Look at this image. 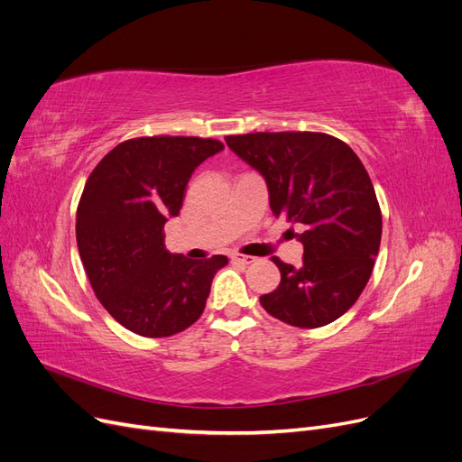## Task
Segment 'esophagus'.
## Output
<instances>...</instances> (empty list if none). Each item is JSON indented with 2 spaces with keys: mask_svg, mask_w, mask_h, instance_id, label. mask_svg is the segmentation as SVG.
<instances>
[{
  "mask_svg": "<svg viewBox=\"0 0 462 462\" xmlns=\"http://www.w3.org/2000/svg\"><path fill=\"white\" fill-rule=\"evenodd\" d=\"M231 262H236V263H243V265H248V263H253V262H256V258H253V256H245V254H231Z\"/></svg>",
  "mask_w": 462,
  "mask_h": 462,
  "instance_id": "1",
  "label": "esophagus"
}]
</instances>
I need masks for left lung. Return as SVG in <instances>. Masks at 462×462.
<instances>
[{"instance_id":"1","label":"left lung","mask_w":462,"mask_h":462,"mask_svg":"<svg viewBox=\"0 0 462 462\" xmlns=\"http://www.w3.org/2000/svg\"><path fill=\"white\" fill-rule=\"evenodd\" d=\"M227 146L268 187L275 217H285L304 246L302 265L273 258L279 287L260 302L295 328L341 318L365 291L382 241V212L356 153L324 133H250Z\"/></svg>"}]
</instances>
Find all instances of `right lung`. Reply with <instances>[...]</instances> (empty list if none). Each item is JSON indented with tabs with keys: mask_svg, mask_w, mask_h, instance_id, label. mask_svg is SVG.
Returning <instances> with one entry per match:
<instances>
[{
	"mask_svg": "<svg viewBox=\"0 0 462 462\" xmlns=\"http://www.w3.org/2000/svg\"><path fill=\"white\" fill-rule=\"evenodd\" d=\"M219 141L146 136L121 143L90 173L77 209V245L97 300L123 328L170 337L197 321L227 256L194 262L165 248L189 179Z\"/></svg>",
	"mask_w": 462,
	"mask_h": 462,
	"instance_id": "add662e5",
	"label": "right lung"
}]
</instances>
